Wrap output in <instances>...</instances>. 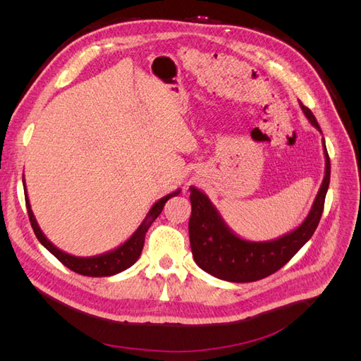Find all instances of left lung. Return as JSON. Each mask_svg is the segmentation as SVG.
I'll return each instance as SVG.
<instances>
[{
	"mask_svg": "<svg viewBox=\"0 0 361 361\" xmlns=\"http://www.w3.org/2000/svg\"><path fill=\"white\" fill-rule=\"evenodd\" d=\"M300 106L312 126L322 134L313 113L301 102ZM322 149L325 158L324 179L307 216L293 231L269 241H248L235 233L209 197L199 188L190 187L191 216L188 231L195 264L207 274L232 283L256 281L274 274L281 267H285L312 238L321 220L331 173L324 138Z\"/></svg>",
	"mask_w": 361,
	"mask_h": 361,
	"instance_id": "obj_1",
	"label": "left lung"
}]
</instances>
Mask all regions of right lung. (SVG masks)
<instances>
[{
    "label": "right lung",
    "mask_w": 361,
    "mask_h": 361,
    "mask_svg": "<svg viewBox=\"0 0 361 361\" xmlns=\"http://www.w3.org/2000/svg\"><path fill=\"white\" fill-rule=\"evenodd\" d=\"M23 182H24L25 204L28 209L30 223H31L32 231H35V235L39 239V243L45 247L49 253L56 256L64 267H68L69 269L78 272V274H81V276H87V277H110V276L118 274V272L128 269L129 267H133L138 260L141 251H143L145 238H146V232L149 231V227L159 216L162 207L167 203V200H170L171 197H176V195L180 192V190H176L167 195H164V197H161L158 202H155L154 206L150 207V211L147 212L143 223L137 227V231L130 235L123 244H120L118 247L106 251V253H102V255H96V256H90V257H80V256H73V255L66 253V251L60 250L59 247H56L49 241V239L45 236V233L42 232V228L39 227V223L36 220L35 214H32L31 204L28 200L25 179H23Z\"/></svg>",
    "instance_id": "add662e5"
}]
</instances>
